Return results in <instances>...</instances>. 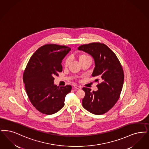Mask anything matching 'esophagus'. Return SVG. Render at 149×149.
I'll return each mask as SVG.
<instances>
[{
	"label": "esophagus",
	"instance_id": "esophagus-1",
	"mask_svg": "<svg viewBox=\"0 0 149 149\" xmlns=\"http://www.w3.org/2000/svg\"><path fill=\"white\" fill-rule=\"evenodd\" d=\"M74 88L75 89H81V86H79L77 85H74Z\"/></svg>",
	"mask_w": 149,
	"mask_h": 149
}]
</instances>
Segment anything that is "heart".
Returning <instances> with one entry per match:
<instances>
[{
	"mask_svg": "<svg viewBox=\"0 0 149 149\" xmlns=\"http://www.w3.org/2000/svg\"><path fill=\"white\" fill-rule=\"evenodd\" d=\"M78 58H79V61L81 62V61H83L84 60L86 59H88V58H91L88 55H86V54H80V55H79ZM69 63V58H66L65 60V61H64V65H65V66H66L68 65Z\"/></svg>",
	"mask_w": 149,
	"mask_h": 149,
	"instance_id": "b5f03b06",
	"label": "heart"
}]
</instances>
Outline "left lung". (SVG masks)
<instances>
[{
  "instance_id": "1",
  "label": "left lung",
  "mask_w": 149,
  "mask_h": 149,
  "mask_svg": "<svg viewBox=\"0 0 149 149\" xmlns=\"http://www.w3.org/2000/svg\"><path fill=\"white\" fill-rule=\"evenodd\" d=\"M78 49L91 55L95 61L92 76L100 82L97 91L83 88L85 95L82 105L95 115L106 113L113 107L120 95L124 80L123 69L115 54L104 44L92 42L80 46Z\"/></svg>"
}]
</instances>
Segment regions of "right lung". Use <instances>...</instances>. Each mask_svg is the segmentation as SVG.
Instances as JSON below:
<instances>
[{
    "instance_id": "right-lung-1",
    "label": "right lung",
    "mask_w": 149,
    "mask_h": 149,
    "mask_svg": "<svg viewBox=\"0 0 149 149\" xmlns=\"http://www.w3.org/2000/svg\"><path fill=\"white\" fill-rule=\"evenodd\" d=\"M71 48L56 44H46L30 58L23 74L26 94L32 105L42 113H56L64 106L66 95L72 86L58 87L54 77L62 72V60Z\"/></svg>"
}]
</instances>
